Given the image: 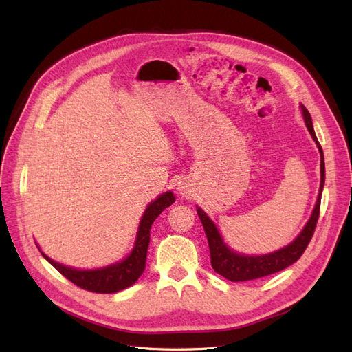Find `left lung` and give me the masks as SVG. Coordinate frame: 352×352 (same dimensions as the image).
<instances>
[{
  "mask_svg": "<svg viewBox=\"0 0 352 352\" xmlns=\"http://www.w3.org/2000/svg\"><path fill=\"white\" fill-rule=\"evenodd\" d=\"M302 116L305 124L310 131L313 140L316 141L318 151H320V173H322V180H320V192H318V198L316 202V207L313 214L305 225L304 230L300 233L292 243L287 245V247L272 252V254H265V255H257V257H248V255H239L236 252L230 251L226 243L223 242L220 233L217 228L214 226V223L210 220V217L206 214L201 208L197 210V214L204 226L207 241H208V247H210V257H211V265L214 269L216 273L221 274L223 278H226L232 282H243V280H252V279H258L264 278V276H269L272 273H278L286 267H289L291 264L300 260L304 251L307 250L308 243H310L318 216H320V201H322V190L324 185V157H323V150L320 144L317 141V136L313 129V123H311V116L308 113V110L302 105Z\"/></svg>",
  "mask_w": 352,
  "mask_h": 352,
  "instance_id": "obj_1",
  "label": "left lung"
}]
</instances>
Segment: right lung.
Returning <instances> with one entry per match:
<instances>
[{
  "label": "right lung",
  "mask_w": 352,
  "mask_h": 352,
  "mask_svg": "<svg viewBox=\"0 0 352 352\" xmlns=\"http://www.w3.org/2000/svg\"><path fill=\"white\" fill-rule=\"evenodd\" d=\"M175 202V195L172 192H166L160 195L154 202L146 207L140 230H138V238L135 242L133 251L127 258L123 261L109 265V267L98 269V270H76L66 267L56 263L54 260L48 258L44 252H41L47 261L54 265V267L69 279L72 283L82 287L85 291L97 292V294H114L119 292L126 287L132 286L145 269L146 261V251L150 245V230L154 220L162 214V211Z\"/></svg>",
  "instance_id": "add662e5"
}]
</instances>
